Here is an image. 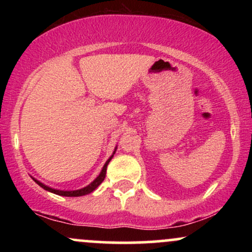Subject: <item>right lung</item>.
Returning a JSON list of instances; mask_svg holds the SVG:
<instances>
[{"mask_svg": "<svg viewBox=\"0 0 252 252\" xmlns=\"http://www.w3.org/2000/svg\"><path fill=\"white\" fill-rule=\"evenodd\" d=\"M114 154H115V153H114ZM112 156H114V155H112ZM112 156L109 158L108 161H106L105 164H104L102 172H100V174L97 176L96 180H94V182H91V184H90L89 186L84 187V189H78V190H59V189H51V187L46 186V185H43L42 182L35 180V179H33V180L35 181L40 187H42L43 189L48 190V192H52V193H54V194H58V195H62V196H82V195L89 194V193L94 192V190L96 189L97 187L99 186V185L104 181V179H105V174H106V167H108V163L110 162V160H111V158H112Z\"/></svg>", "mask_w": 252, "mask_h": 252, "instance_id": "1", "label": "right lung"}]
</instances>
